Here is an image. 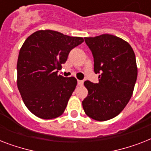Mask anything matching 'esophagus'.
Returning <instances> with one entry per match:
<instances>
[{
	"mask_svg": "<svg viewBox=\"0 0 151 151\" xmlns=\"http://www.w3.org/2000/svg\"><path fill=\"white\" fill-rule=\"evenodd\" d=\"M83 83H84V81L81 80H78V85H79V86H81V85H83Z\"/></svg>",
	"mask_w": 151,
	"mask_h": 151,
	"instance_id": "1",
	"label": "esophagus"
}]
</instances>
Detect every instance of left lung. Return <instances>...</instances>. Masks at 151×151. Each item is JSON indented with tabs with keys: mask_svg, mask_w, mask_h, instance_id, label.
Masks as SVG:
<instances>
[{
	"mask_svg": "<svg viewBox=\"0 0 151 151\" xmlns=\"http://www.w3.org/2000/svg\"><path fill=\"white\" fill-rule=\"evenodd\" d=\"M94 58L99 83L84 82L88 96L82 101L85 114L104 122L117 116L131 99L137 79L136 55L127 41L111 34L85 37Z\"/></svg>",
	"mask_w": 151,
	"mask_h": 151,
	"instance_id": "left-lung-1",
	"label": "left lung"
}]
</instances>
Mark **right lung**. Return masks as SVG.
I'll return each instance as SVG.
<instances>
[{
  "instance_id": "obj_1",
  "label": "right lung",
  "mask_w": 151,
  "mask_h": 151,
  "mask_svg": "<svg viewBox=\"0 0 151 151\" xmlns=\"http://www.w3.org/2000/svg\"><path fill=\"white\" fill-rule=\"evenodd\" d=\"M83 37L51 29L37 30L27 38L17 62V86L23 103L35 116L53 119L63 114L77 86L74 77L58 75L73 48Z\"/></svg>"
}]
</instances>
